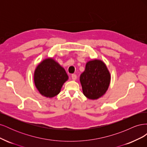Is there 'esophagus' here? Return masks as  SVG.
<instances>
[{
  "instance_id": "34e87169",
  "label": "esophagus",
  "mask_w": 147,
  "mask_h": 147,
  "mask_svg": "<svg viewBox=\"0 0 147 147\" xmlns=\"http://www.w3.org/2000/svg\"><path fill=\"white\" fill-rule=\"evenodd\" d=\"M71 77H72V79L73 80H75L77 79V75L75 74H72V75H71Z\"/></svg>"
}]
</instances>
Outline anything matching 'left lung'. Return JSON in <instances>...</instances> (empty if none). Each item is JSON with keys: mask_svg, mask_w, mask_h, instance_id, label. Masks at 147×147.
<instances>
[{"mask_svg": "<svg viewBox=\"0 0 147 147\" xmlns=\"http://www.w3.org/2000/svg\"><path fill=\"white\" fill-rule=\"evenodd\" d=\"M111 75L103 61L94 59L88 61L85 70L80 77L83 94L91 100H97L108 90Z\"/></svg>", "mask_w": 147, "mask_h": 147, "instance_id": "8db88e82", "label": "left lung"}]
</instances>
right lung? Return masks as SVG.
Listing matches in <instances>:
<instances>
[{"instance_id": "right-lung-1", "label": "right lung", "mask_w": 147, "mask_h": 147, "mask_svg": "<svg viewBox=\"0 0 147 147\" xmlns=\"http://www.w3.org/2000/svg\"><path fill=\"white\" fill-rule=\"evenodd\" d=\"M69 76L65 69L53 57H47L40 63L34 73L35 86L42 96L52 98L61 91Z\"/></svg>"}]
</instances>
